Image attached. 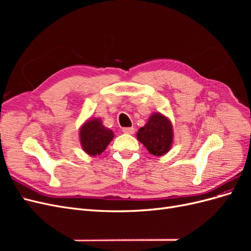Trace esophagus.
<instances>
[{"instance_id":"esophagus-1","label":"esophagus","mask_w":251,"mask_h":251,"mask_svg":"<svg viewBox=\"0 0 251 251\" xmlns=\"http://www.w3.org/2000/svg\"><path fill=\"white\" fill-rule=\"evenodd\" d=\"M123 132L126 133V134H134L135 128L133 126H131V127H124L123 128Z\"/></svg>"}]
</instances>
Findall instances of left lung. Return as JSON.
Masks as SVG:
<instances>
[{
  "label": "left lung",
  "mask_w": 251,
  "mask_h": 251,
  "mask_svg": "<svg viewBox=\"0 0 251 251\" xmlns=\"http://www.w3.org/2000/svg\"><path fill=\"white\" fill-rule=\"evenodd\" d=\"M137 138L151 154L155 156L165 154L173 142V128L170 120L161 114H154L150 117L149 123L139 128Z\"/></svg>",
  "instance_id": "left-lung-1"
}]
</instances>
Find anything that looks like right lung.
<instances>
[{"instance_id":"add662e5","label":"right lung","mask_w":251,"mask_h":251,"mask_svg":"<svg viewBox=\"0 0 251 251\" xmlns=\"http://www.w3.org/2000/svg\"><path fill=\"white\" fill-rule=\"evenodd\" d=\"M82 149L91 156L101 154L113 139V132L101 125L100 119L89 120L80 128Z\"/></svg>"}]
</instances>
